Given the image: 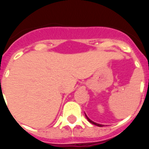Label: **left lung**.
<instances>
[{
  "label": "left lung",
  "mask_w": 149,
  "mask_h": 149,
  "mask_svg": "<svg viewBox=\"0 0 149 149\" xmlns=\"http://www.w3.org/2000/svg\"><path fill=\"white\" fill-rule=\"evenodd\" d=\"M85 116H86V118H87V120H88V121L90 122V123H93V124H94V125H96V126H103V125H101V124H99V123H95V122H93V121H92V120H90V118H89L87 116V115H86V114H85Z\"/></svg>",
  "instance_id": "obj_1"
}]
</instances>
